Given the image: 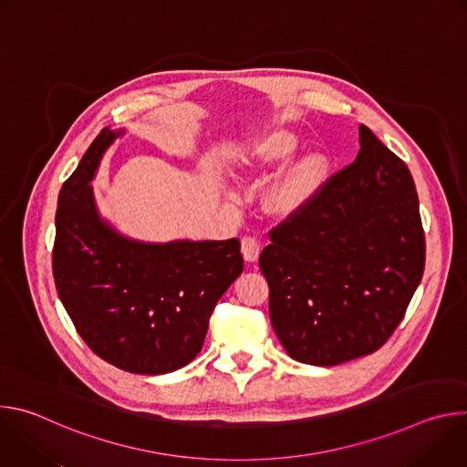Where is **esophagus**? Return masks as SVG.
<instances>
[{
  "mask_svg": "<svg viewBox=\"0 0 467 467\" xmlns=\"http://www.w3.org/2000/svg\"><path fill=\"white\" fill-rule=\"evenodd\" d=\"M242 254L245 262H256L260 254V242L254 236L242 238Z\"/></svg>",
  "mask_w": 467,
  "mask_h": 467,
  "instance_id": "1",
  "label": "esophagus"
}]
</instances>
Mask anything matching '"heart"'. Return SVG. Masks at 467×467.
<instances>
[{
    "instance_id": "heart-1",
    "label": "heart",
    "mask_w": 467,
    "mask_h": 467,
    "mask_svg": "<svg viewBox=\"0 0 467 467\" xmlns=\"http://www.w3.org/2000/svg\"><path fill=\"white\" fill-rule=\"evenodd\" d=\"M301 150V139L288 129H274L264 132L240 161L242 173H268L288 164ZM330 170L327 155L310 151L299 161L286 166L262 193V205L274 216L288 218L297 214L310 203L325 182Z\"/></svg>"
}]
</instances>
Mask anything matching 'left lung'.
<instances>
[{
    "mask_svg": "<svg viewBox=\"0 0 467 467\" xmlns=\"http://www.w3.org/2000/svg\"><path fill=\"white\" fill-rule=\"evenodd\" d=\"M351 166L272 233L258 265L286 353L338 366L377 351L421 283L425 234L407 164L366 127Z\"/></svg>",
    "mask_w": 467,
    "mask_h": 467,
    "instance_id": "8db88e82",
    "label": "left lung"
}]
</instances>
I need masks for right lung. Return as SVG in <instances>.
Segmentation results:
<instances>
[{
  "label": "right lung",
  "mask_w": 467,
  "mask_h": 467,
  "mask_svg": "<svg viewBox=\"0 0 467 467\" xmlns=\"http://www.w3.org/2000/svg\"><path fill=\"white\" fill-rule=\"evenodd\" d=\"M125 129L109 127L60 188L53 277L87 346L109 364L164 375L202 351L218 299L240 277L238 238L142 242L101 216L92 181Z\"/></svg>",
  "instance_id": "right-lung-1"
}]
</instances>
